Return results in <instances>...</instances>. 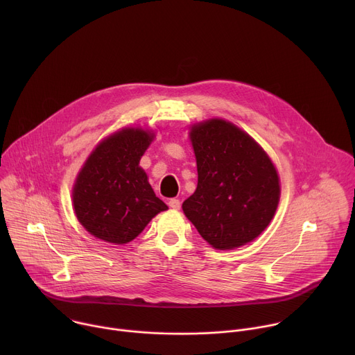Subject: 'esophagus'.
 <instances>
[{
  "label": "esophagus",
  "instance_id": "34e87169",
  "mask_svg": "<svg viewBox=\"0 0 355 355\" xmlns=\"http://www.w3.org/2000/svg\"><path fill=\"white\" fill-rule=\"evenodd\" d=\"M168 207H170V208H173V209H180V207H181V202H180V199L171 198V199L168 200Z\"/></svg>",
  "mask_w": 355,
  "mask_h": 355
}]
</instances>
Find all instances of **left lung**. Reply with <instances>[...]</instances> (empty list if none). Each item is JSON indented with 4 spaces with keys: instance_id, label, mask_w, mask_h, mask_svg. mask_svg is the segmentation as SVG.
<instances>
[{
    "instance_id": "obj_1",
    "label": "left lung",
    "mask_w": 355,
    "mask_h": 355,
    "mask_svg": "<svg viewBox=\"0 0 355 355\" xmlns=\"http://www.w3.org/2000/svg\"><path fill=\"white\" fill-rule=\"evenodd\" d=\"M191 141L198 185L182 204L185 216L218 250L254 240L278 207L274 164L247 133L222 119L193 126Z\"/></svg>"
}]
</instances>
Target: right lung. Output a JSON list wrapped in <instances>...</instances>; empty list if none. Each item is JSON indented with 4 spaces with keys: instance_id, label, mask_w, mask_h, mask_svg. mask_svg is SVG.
<instances>
[{
    "instance_id": "1",
    "label": "right lung",
    "mask_w": 355,
    "mask_h": 355,
    "mask_svg": "<svg viewBox=\"0 0 355 355\" xmlns=\"http://www.w3.org/2000/svg\"><path fill=\"white\" fill-rule=\"evenodd\" d=\"M153 135L123 129L101 143L80 171L73 202L80 223L108 243L132 241L159 212L168 209L139 167Z\"/></svg>"
}]
</instances>
